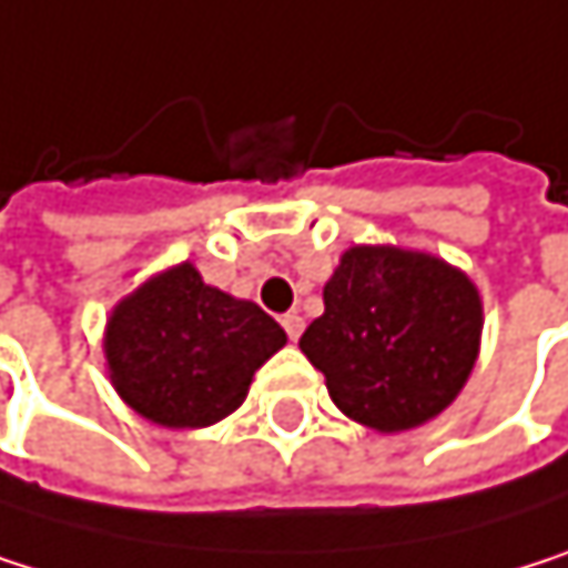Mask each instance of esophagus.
I'll use <instances>...</instances> for the list:
<instances>
[{"label": "esophagus", "instance_id": "obj_1", "mask_svg": "<svg viewBox=\"0 0 568 568\" xmlns=\"http://www.w3.org/2000/svg\"><path fill=\"white\" fill-rule=\"evenodd\" d=\"M282 329H286L290 339L296 343V339L303 336V329H306V320H303L300 313H286V316H282Z\"/></svg>", "mask_w": 568, "mask_h": 568}]
</instances>
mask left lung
Returning <instances> with one entry per match:
<instances>
[{"label": "left lung", "mask_w": 568, "mask_h": 568, "mask_svg": "<svg viewBox=\"0 0 568 568\" xmlns=\"http://www.w3.org/2000/svg\"><path fill=\"white\" fill-rule=\"evenodd\" d=\"M326 313L300 349L333 403L366 429L406 433L456 403L483 343V296L446 258L349 245L323 290Z\"/></svg>", "instance_id": "8db88e82"}]
</instances>
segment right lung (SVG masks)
Masks as SVG:
<instances>
[{
  "mask_svg": "<svg viewBox=\"0 0 568 568\" xmlns=\"http://www.w3.org/2000/svg\"><path fill=\"white\" fill-rule=\"evenodd\" d=\"M286 346L255 303L202 282L192 262L149 275L105 320V373L119 399L165 429H205L235 413L255 369Z\"/></svg>",
  "mask_w": 568,
  "mask_h": 568,
  "instance_id": "obj_1",
  "label": "right lung"
}]
</instances>
